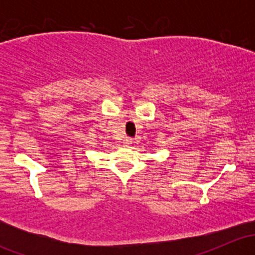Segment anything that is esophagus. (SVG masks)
<instances>
[{
	"instance_id": "obj_1",
	"label": "esophagus",
	"mask_w": 255,
	"mask_h": 255,
	"mask_svg": "<svg viewBox=\"0 0 255 255\" xmlns=\"http://www.w3.org/2000/svg\"><path fill=\"white\" fill-rule=\"evenodd\" d=\"M133 138H129V137H126L125 139H123V144H125V145H130V144H133Z\"/></svg>"
}]
</instances>
